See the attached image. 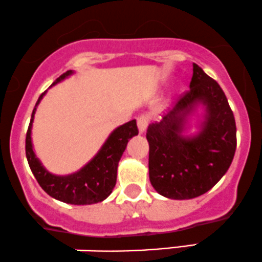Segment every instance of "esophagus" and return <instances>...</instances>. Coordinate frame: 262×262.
I'll return each mask as SVG.
<instances>
[{
	"instance_id": "34e87169",
	"label": "esophagus",
	"mask_w": 262,
	"mask_h": 262,
	"mask_svg": "<svg viewBox=\"0 0 262 262\" xmlns=\"http://www.w3.org/2000/svg\"><path fill=\"white\" fill-rule=\"evenodd\" d=\"M149 124V117L148 116H140L138 118V129H139V133H144L146 126Z\"/></svg>"
}]
</instances>
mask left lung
<instances>
[{"label":"left lung","instance_id":"left-lung-1","mask_svg":"<svg viewBox=\"0 0 262 262\" xmlns=\"http://www.w3.org/2000/svg\"><path fill=\"white\" fill-rule=\"evenodd\" d=\"M203 109L200 130L185 135L188 119ZM149 179L163 196L192 199L209 191L228 171L236 150V124L216 80L192 63L190 91L146 130Z\"/></svg>","mask_w":262,"mask_h":262}]
</instances>
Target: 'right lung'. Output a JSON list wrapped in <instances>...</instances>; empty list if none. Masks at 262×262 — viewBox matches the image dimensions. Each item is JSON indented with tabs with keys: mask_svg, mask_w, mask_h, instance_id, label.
I'll return each mask as SVG.
<instances>
[{
	"mask_svg": "<svg viewBox=\"0 0 262 262\" xmlns=\"http://www.w3.org/2000/svg\"><path fill=\"white\" fill-rule=\"evenodd\" d=\"M73 73V71H67L61 77H58L56 82L52 83L51 87L62 82ZM46 93L47 91L42 93L37 100L26 134V157L34 178L50 196L63 203L73 204V205H91L107 199L116 186L118 163L124 153L126 144L129 139L138 136L137 120L133 119L114 129L98 153L78 171L68 175L52 174L36 157L32 137H31L37 105L39 104Z\"/></svg>",
	"mask_w": 262,
	"mask_h": 262,
	"instance_id": "1",
	"label": "right lung"
}]
</instances>
